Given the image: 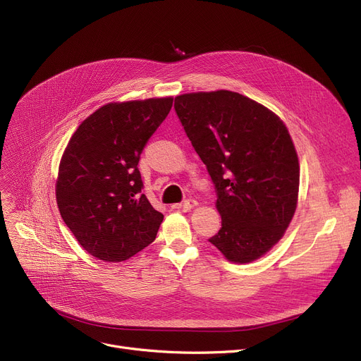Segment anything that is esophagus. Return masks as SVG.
Masks as SVG:
<instances>
[{"label":"esophagus","mask_w":361,"mask_h":361,"mask_svg":"<svg viewBox=\"0 0 361 361\" xmlns=\"http://www.w3.org/2000/svg\"><path fill=\"white\" fill-rule=\"evenodd\" d=\"M197 204L199 203L195 199H185L181 204H177L176 207H178V209H183V211H190V209H193V207H196Z\"/></svg>","instance_id":"obj_1"}]
</instances>
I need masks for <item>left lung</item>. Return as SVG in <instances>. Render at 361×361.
Returning <instances> with one entry per match:
<instances>
[{
  "instance_id": "obj_1",
  "label": "left lung",
  "mask_w": 361,
  "mask_h": 361,
  "mask_svg": "<svg viewBox=\"0 0 361 361\" xmlns=\"http://www.w3.org/2000/svg\"><path fill=\"white\" fill-rule=\"evenodd\" d=\"M174 108L215 185L222 226L209 241L231 262L259 259L297 207L300 165L286 124L231 90L184 93Z\"/></svg>"
}]
</instances>
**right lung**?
I'll list each match as a JSON object with an SVG mask.
<instances>
[{"label":"right lung","mask_w":361,"mask_h":361,"mask_svg":"<svg viewBox=\"0 0 361 361\" xmlns=\"http://www.w3.org/2000/svg\"><path fill=\"white\" fill-rule=\"evenodd\" d=\"M171 106L173 98L106 104L71 136L60 162L56 204L92 256L123 262L157 238L164 215L142 195L137 164Z\"/></svg>","instance_id":"obj_1"}]
</instances>
